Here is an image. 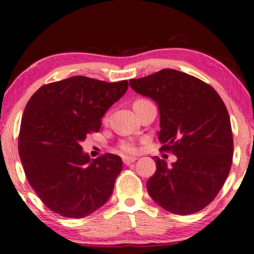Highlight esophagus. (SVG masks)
<instances>
[{
  "label": "esophagus",
  "instance_id": "esophagus-1",
  "mask_svg": "<svg viewBox=\"0 0 254 254\" xmlns=\"http://www.w3.org/2000/svg\"><path fill=\"white\" fill-rule=\"evenodd\" d=\"M137 159L136 157H128V156H126V157H123V162H124V164L125 165H129V164H131V163H134V162L136 161Z\"/></svg>",
  "mask_w": 254,
  "mask_h": 254
}]
</instances>
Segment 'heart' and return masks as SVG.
I'll return each mask as SVG.
<instances>
[{
    "label": "heart",
    "instance_id": "heart-1",
    "mask_svg": "<svg viewBox=\"0 0 254 254\" xmlns=\"http://www.w3.org/2000/svg\"><path fill=\"white\" fill-rule=\"evenodd\" d=\"M144 101H146V99H136L134 103H132V106L138 105V103ZM119 151L124 153V154H135L137 152L136 144L131 142V140H124V142L119 144Z\"/></svg>",
    "mask_w": 254,
    "mask_h": 254
}]
</instances>
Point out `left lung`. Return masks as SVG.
Instances as JSON below:
<instances>
[{
	"instance_id": "obj_1",
	"label": "left lung",
	"mask_w": 254,
	"mask_h": 254,
	"mask_svg": "<svg viewBox=\"0 0 254 254\" xmlns=\"http://www.w3.org/2000/svg\"><path fill=\"white\" fill-rule=\"evenodd\" d=\"M129 84L157 103L161 151L178 159L168 166L154 157L156 171L146 184L149 196L172 214L203 209L225 184L233 161L231 120L222 98L207 83L171 68L131 78Z\"/></svg>"
}]
</instances>
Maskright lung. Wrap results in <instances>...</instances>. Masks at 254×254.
I'll list each match as a JSON object with an SVG mask.
<instances>
[{
  "label": "right lung",
  "mask_w": 254,
  "mask_h": 254,
  "mask_svg": "<svg viewBox=\"0 0 254 254\" xmlns=\"http://www.w3.org/2000/svg\"><path fill=\"white\" fill-rule=\"evenodd\" d=\"M127 89L126 80L73 76L40 86L28 101L19 132L20 160L31 188L54 213L82 218L110 198L122 159L106 153L91 160L80 143L100 130L103 115Z\"/></svg>",
  "instance_id": "obj_1"
}]
</instances>
